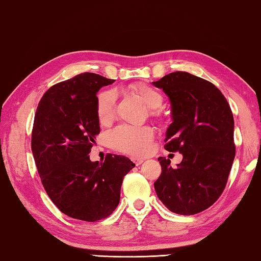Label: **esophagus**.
Masks as SVG:
<instances>
[{"label": "esophagus", "mask_w": 261, "mask_h": 261, "mask_svg": "<svg viewBox=\"0 0 261 261\" xmlns=\"http://www.w3.org/2000/svg\"><path fill=\"white\" fill-rule=\"evenodd\" d=\"M132 161H133V162H134V164H135L136 166H140V165L142 164V162H143V159H140V158H135V156H134V158H132Z\"/></svg>", "instance_id": "obj_1"}]
</instances>
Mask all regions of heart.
<instances>
[{
  "label": "heart",
  "instance_id": "1",
  "mask_svg": "<svg viewBox=\"0 0 261 261\" xmlns=\"http://www.w3.org/2000/svg\"><path fill=\"white\" fill-rule=\"evenodd\" d=\"M135 91L139 93L142 100L150 109H159L164 95L162 93L151 85L140 84L135 87ZM117 107V93L115 90H107L101 92L97 96L96 112L97 118L102 124L114 119ZM154 133L147 126H130L119 125L116 128L111 129L107 134V142L112 149L122 153L130 154L134 156H141L146 154L151 149L152 140Z\"/></svg>",
  "mask_w": 261,
  "mask_h": 261
}]
</instances>
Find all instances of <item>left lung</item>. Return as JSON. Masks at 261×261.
Listing matches in <instances>:
<instances>
[{"instance_id":"obj_1","label":"left lung","mask_w":261,"mask_h":261,"mask_svg":"<svg viewBox=\"0 0 261 261\" xmlns=\"http://www.w3.org/2000/svg\"><path fill=\"white\" fill-rule=\"evenodd\" d=\"M153 85L171 103L165 149L183 154L176 168L159 156L162 171L154 190L173 213L199 214L218 200L227 183L235 156L232 110L213 83L189 72H170Z\"/></svg>"}]
</instances>
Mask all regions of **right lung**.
I'll use <instances>...</instances> for the list:
<instances>
[{
	"mask_svg": "<svg viewBox=\"0 0 261 261\" xmlns=\"http://www.w3.org/2000/svg\"><path fill=\"white\" fill-rule=\"evenodd\" d=\"M115 80L83 72L58 83L38 103L32 151L48 198L71 218L96 222L110 216L120 200L122 179L135 164L107 154L103 162L88 153L100 134L96 93Z\"/></svg>",
	"mask_w": 261,
	"mask_h": 261,
	"instance_id": "1",
	"label": "right lung"
}]
</instances>
